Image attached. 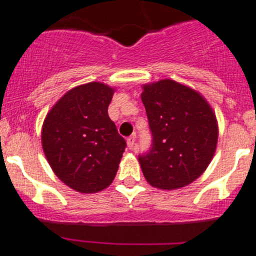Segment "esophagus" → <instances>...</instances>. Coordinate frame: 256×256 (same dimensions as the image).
Returning <instances> with one entry per match:
<instances>
[{
	"instance_id": "1",
	"label": "esophagus",
	"mask_w": 256,
	"mask_h": 256,
	"mask_svg": "<svg viewBox=\"0 0 256 256\" xmlns=\"http://www.w3.org/2000/svg\"><path fill=\"white\" fill-rule=\"evenodd\" d=\"M126 144H128L130 150H133V148H134V144H136V136L134 134L126 138Z\"/></svg>"
}]
</instances>
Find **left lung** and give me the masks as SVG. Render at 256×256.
<instances>
[{"instance_id": "1", "label": "left lung", "mask_w": 256, "mask_h": 256, "mask_svg": "<svg viewBox=\"0 0 256 256\" xmlns=\"http://www.w3.org/2000/svg\"><path fill=\"white\" fill-rule=\"evenodd\" d=\"M142 102L152 144L138 156L146 180L160 190H176L204 174L218 143V123L208 102L174 80L144 85Z\"/></svg>"}]
</instances>
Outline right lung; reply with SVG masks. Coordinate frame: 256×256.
Wrapping results in <instances>:
<instances>
[{
  "label": "right lung",
  "instance_id": "add662e5",
  "mask_svg": "<svg viewBox=\"0 0 256 256\" xmlns=\"http://www.w3.org/2000/svg\"><path fill=\"white\" fill-rule=\"evenodd\" d=\"M113 89L89 82L68 92L46 116L42 148L58 177L75 191L108 187L118 171L126 140L108 116Z\"/></svg>",
  "mask_w": 256,
  "mask_h": 256
}]
</instances>
